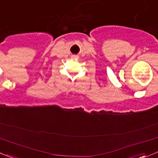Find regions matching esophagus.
I'll list each match as a JSON object with an SVG mask.
<instances>
[{"instance_id": "obj_1", "label": "esophagus", "mask_w": 158, "mask_h": 158, "mask_svg": "<svg viewBox=\"0 0 158 158\" xmlns=\"http://www.w3.org/2000/svg\"><path fill=\"white\" fill-rule=\"evenodd\" d=\"M73 59H77V56H72Z\"/></svg>"}]
</instances>
